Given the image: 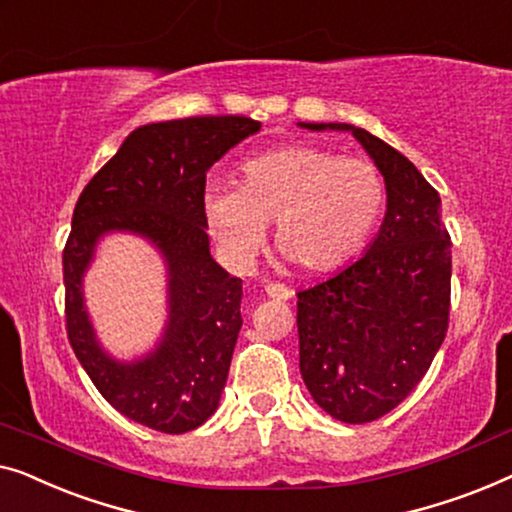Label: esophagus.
<instances>
[{
  "mask_svg": "<svg viewBox=\"0 0 512 512\" xmlns=\"http://www.w3.org/2000/svg\"><path fill=\"white\" fill-rule=\"evenodd\" d=\"M264 292H266V297H271V299H290L292 297V290L283 283H266Z\"/></svg>",
  "mask_w": 512,
  "mask_h": 512,
  "instance_id": "esophagus-1",
  "label": "esophagus"
}]
</instances>
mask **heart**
Instances as JSON below:
<instances>
[{
    "label": "heart",
    "mask_w": 512,
    "mask_h": 512,
    "mask_svg": "<svg viewBox=\"0 0 512 512\" xmlns=\"http://www.w3.org/2000/svg\"><path fill=\"white\" fill-rule=\"evenodd\" d=\"M376 164L315 146L248 157L239 185H211L208 225L234 257L253 255L273 220V241L304 271H329L364 246L385 211Z\"/></svg>",
    "instance_id": "b5f03b06"
}]
</instances>
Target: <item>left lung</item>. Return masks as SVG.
I'll use <instances>...</instances> for the list:
<instances>
[{
  "instance_id": "left-lung-1",
  "label": "left lung",
  "mask_w": 512,
  "mask_h": 512,
  "mask_svg": "<svg viewBox=\"0 0 512 512\" xmlns=\"http://www.w3.org/2000/svg\"><path fill=\"white\" fill-rule=\"evenodd\" d=\"M352 132L385 178L387 213L369 250L297 297L299 369L322 410L348 424L373 422L415 390L450 322L452 241L441 197L415 164L362 127Z\"/></svg>"
}]
</instances>
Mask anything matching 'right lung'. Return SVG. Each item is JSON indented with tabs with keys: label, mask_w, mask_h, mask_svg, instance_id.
<instances>
[{
	"label": "right lung",
	"mask_w": 512,
	"mask_h": 512,
	"mask_svg": "<svg viewBox=\"0 0 512 512\" xmlns=\"http://www.w3.org/2000/svg\"><path fill=\"white\" fill-rule=\"evenodd\" d=\"M243 115L153 122L134 129L76 201L62 253L67 336L99 394L129 420L185 434L215 413L243 325L241 278L211 257L206 171L259 132ZM132 231L156 243L170 276V320L146 358L118 363L96 343L82 301V276L96 241Z\"/></svg>",
	"instance_id": "obj_1"
}]
</instances>
